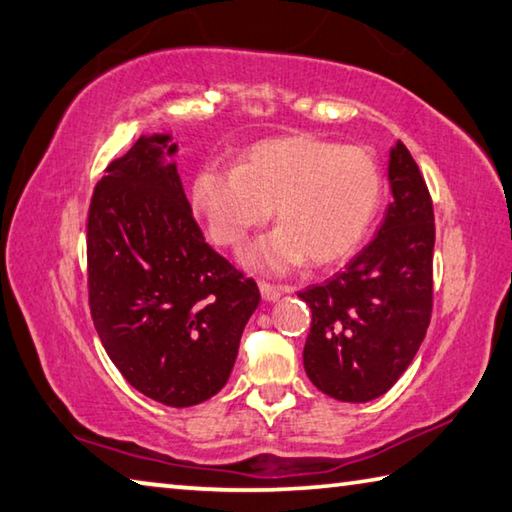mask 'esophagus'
I'll list each match as a JSON object with an SVG mask.
<instances>
[{"mask_svg": "<svg viewBox=\"0 0 512 512\" xmlns=\"http://www.w3.org/2000/svg\"><path fill=\"white\" fill-rule=\"evenodd\" d=\"M258 288H261V294H263L265 301H279L281 294H283V288H276V285H270L265 281L258 283Z\"/></svg>", "mask_w": 512, "mask_h": 512, "instance_id": "obj_1", "label": "esophagus"}]
</instances>
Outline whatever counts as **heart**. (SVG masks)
Returning <instances> with one entry per match:
<instances>
[{
	"label": "heart",
	"mask_w": 512,
	"mask_h": 512,
	"mask_svg": "<svg viewBox=\"0 0 512 512\" xmlns=\"http://www.w3.org/2000/svg\"><path fill=\"white\" fill-rule=\"evenodd\" d=\"M382 193V173L366 150L290 134L258 141L238 168L197 170L191 204L224 247H238L274 206L281 224L240 261L251 272L283 274L306 258L330 265L351 256L378 218Z\"/></svg>",
	"instance_id": "1"
}]
</instances>
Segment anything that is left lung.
<instances>
[{
  "label": "left lung",
  "instance_id": "1",
  "mask_svg": "<svg viewBox=\"0 0 512 512\" xmlns=\"http://www.w3.org/2000/svg\"><path fill=\"white\" fill-rule=\"evenodd\" d=\"M391 204L344 272L299 297L312 310L303 348L310 382L342 402H369L409 369L432 317V197L405 143L389 150Z\"/></svg>",
  "mask_w": 512,
  "mask_h": 512
}]
</instances>
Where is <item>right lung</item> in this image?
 <instances>
[{
    "mask_svg": "<svg viewBox=\"0 0 512 512\" xmlns=\"http://www.w3.org/2000/svg\"><path fill=\"white\" fill-rule=\"evenodd\" d=\"M170 134H141L105 168L87 218L89 308L105 353L134 389L193 407L227 384L261 301L206 245Z\"/></svg>",
    "mask_w": 512,
    "mask_h": 512,
    "instance_id": "1",
    "label": "right lung"
}]
</instances>
